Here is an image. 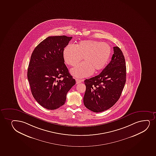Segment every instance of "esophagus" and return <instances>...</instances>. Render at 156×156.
<instances>
[{"instance_id": "1", "label": "esophagus", "mask_w": 156, "mask_h": 156, "mask_svg": "<svg viewBox=\"0 0 156 156\" xmlns=\"http://www.w3.org/2000/svg\"><path fill=\"white\" fill-rule=\"evenodd\" d=\"M84 81L83 80H80V79H76V84H80V83H82V81Z\"/></svg>"}]
</instances>
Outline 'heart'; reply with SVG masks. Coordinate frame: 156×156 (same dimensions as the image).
Listing matches in <instances>:
<instances>
[{
  "label": "heart",
  "instance_id": "1",
  "mask_svg": "<svg viewBox=\"0 0 156 156\" xmlns=\"http://www.w3.org/2000/svg\"><path fill=\"white\" fill-rule=\"evenodd\" d=\"M112 52L110 45L95 40H84L76 45H68L63 50L65 62L75 66L83 57L84 61L71 70L74 76L87 77L95 72L102 70L109 60Z\"/></svg>",
  "mask_w": 156,
  "mask_h": 156
}]
</instances>
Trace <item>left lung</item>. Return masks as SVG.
<instances>
[{
  "label": "left lung",
  "mask_w": 156,
  "mask_h": 156,
  "mask_svg": "<svg viewBox=\"0 0 156 156\" xmlns=\"http://www.w3.org/2000/svg\"><path fill=\"white\" fill-rule=\"evenodd\" d=\"M109 63L98 75L84 81L86 85L83 101L88 109L100 112L109 109L120 98L126 82V61L118 47Z\"/></svg>",
  "instance_id": "8db88e82"
}]
</instances>
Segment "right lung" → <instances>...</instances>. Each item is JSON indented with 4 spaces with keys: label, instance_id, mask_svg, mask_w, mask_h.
Wrapping results in <instances>:
<instances>
[{
    "label": "right lung",
    "instance_id": "right-lung-1",
    "mask_svg": "<svg viewBox=\"0 0 156 156\" xmlns=\"http://www.w3.org/2000/svg\"><path fill=\"white\" fill-rule=\"evenodd\" d=\"M72 37L49 36L33 51L27 79L33 96L47 109H57L65 104L66 94L75 84L65 64L63 50Z\"/></svg>",
    "mask_w": 156,
    "mask_h": 156
}]
</instances>
